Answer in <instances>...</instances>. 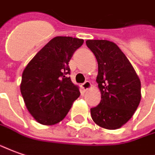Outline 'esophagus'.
<instances>
[{
    "instance_id": "esophagus-1",
    "label": "esophagus",
    "mask_w": 155,
    "mask_h": 155,
    "mask_svg": "<svg viewBox=\"0 0 155 155\" xmlns=\"http://www.w3.org/2000/svg\"><path fill=\"white\" fill-rule=\"evenodd\" d=\"M81 86H82V88L84 89L85 91H86V90H88V89L90 88L91 86V82H90V81H85L83 84H82V85H81Z\"/></svg>"
}]
</instances>
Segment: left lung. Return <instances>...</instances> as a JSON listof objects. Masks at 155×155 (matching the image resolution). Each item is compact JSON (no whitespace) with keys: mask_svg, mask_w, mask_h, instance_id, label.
Masks as SVG:
<instances>
[{"mask_svg":"<svg viewBox=\"0 0 155 155\" xmlns=\"http://www.w3.org/2000/svg\"><path fill=\"white\" fill-rule=\"evenodd\" d=\"M98 63L96 82L100 104L91 108L93 121L101 127L117 129L133 117L141 100V83L118 46L107 40H87Z\"/></svg>","mask_w":155,"mask_h":155,"instance_id":"obj_1","label":"left lung"}]
</instances>
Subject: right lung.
<instances>
[{
    "mask_svg": "<svg viewBox=\"0 0 155 155\" xmlns=\"http://www.w3.org/2000/svg\"><path fill=\"white\" fill-rule=\"evenodd\" d=\"M83 43L76 38L55 37L25 68L21 96L30 114L41 124L62 121L81 95L69 77V62Z\"/></svg>",
    "mask_w": 155,
    "mask_h": 155,
    "instance_id": "right-lung-1",
    "label": "right lung"
}]
</instances>
